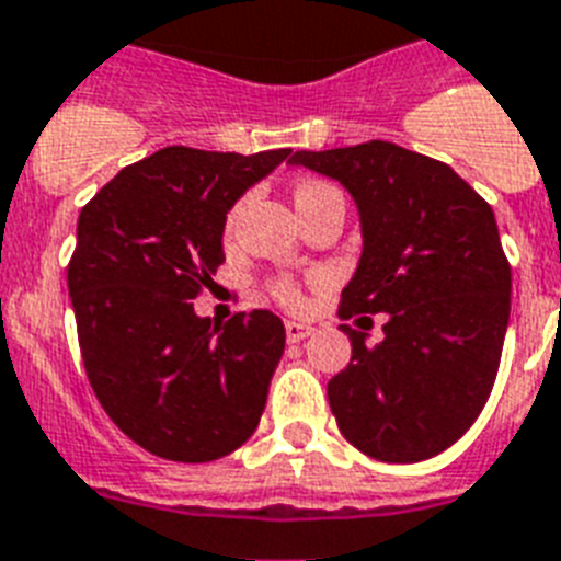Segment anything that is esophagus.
Masks as SVG:
<instances>
[{
	"label": "esophagus",
	"instance_id": "esophagus-1",
	"mask_svg": "<svg viewBox=\"0 0 561 561\" xmlns=\"http://www.w3.org/2000/svg\"><path fill=\"white\" fill-rule=\"evenodd\" d=\"M310 333H313V328L305 322H285V336H288V342H302V339H308Z\"/></svg>",
	"mask_w": 561,
	"mask_h": 561
}]
</instances>
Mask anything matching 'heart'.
Segmentation results:
<instances>
[{"mask_svg": "<svg viewBox=\"0 0 561 561\" xmlns=\"http://www.w3.org/2000/svg\"><path fill=\"white\" fill-rule=\"evenodd\" d=\"M331 191H336V187L324 185V182H299L294 191V199H296V205H302V202L313 199V196H322V193H331ZM276 296H279L285 305H299V299H302V296H299V290H296L290 282H279V285H276Z\"/></svg>", "mask_w": 561, "mask_h": 561, "instance_id": "1", "label": "heart"}]
</instances>
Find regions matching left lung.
I'll use <instances>...</instances> for the list:
<instances>
[{
    "mask_svg": "<svg viewBox=\"0 0 561 561\" xmlns=\"http://www.w3.org/2000/svg\"><path fill=\"white\" fill-rule=\"evenodd\" d=\"M356 202L362 256L339 317L385 313L382 342L353 331L351 365L328 382L336 425L379 462L450 448L491 397L511 319V265L491 205L454 168L393 142L296 150Z\"/></svg>",
    "mask_w": 561,
    "mask_h": 561,
    "instance_id": "8db88e82",
    "label": "left lung"
}]
</instances>
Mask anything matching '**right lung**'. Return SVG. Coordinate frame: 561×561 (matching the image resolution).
<instances>
[{"instance_id": "1", "label": "right lung", "mask_w": 561, "mask_h": 561, "mask_svg": "<svg viewBox=\"0 0 561 561\" xmlns=\"http://www.w3.org/2000/svg\"><path fill=\"white\" fill-rule=\"evenodd\" d=\"M288 157L171 145L79 214L68 290L84 370L113 425L153 456L214 462L256 431L285 324L271 310L214 324L193 299L225 262L228 210Z\"/></svg>"}]
</instances>
